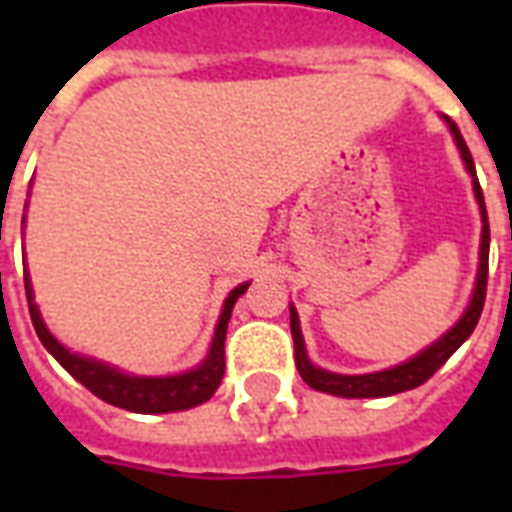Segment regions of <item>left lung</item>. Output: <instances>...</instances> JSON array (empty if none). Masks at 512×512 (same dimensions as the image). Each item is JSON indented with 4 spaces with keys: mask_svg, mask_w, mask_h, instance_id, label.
<instances>
[{
    "mask_svg": "<svg viewBox=\"0 0 512 512\" xmlns=\"http://www.w3.org/2000/svg\"><path fill=\"white\" fill-rule=\"evenodd\" d=\"M444 123L450 126V134L455 139V145L461 150L463 164L466 172L472 175V189L474 200L480 205V219H483V233H480V263H477V279H474L472 299L466 304V310L458 321L452 323L447 332L441 334L436 343H430L428 348H422L419 354H414L406 362H400L395 367H386L378 373H362V376H343V373H332V370H323V367L312 365L310 356H307V345H304V334H301L299 312L296 307H290V334H293V348H296V367H299L301 378L326 395L337 397H389L397 392H408L414 386L425 384L436 370H439L447 359H450L458 348H461L469 334L474 332V326L480 321V312L485 304V285H488V244H491V230H488V213H485V200L483 189L477 183V172H474V161L469 147L463 142L461 131L452 123L450 117H444Z\"/></svg>",
    "mask_w": 512,
    "mask_h": 512,
    "instance_id": "1",
    "label": "left lung"
}]
</instances>
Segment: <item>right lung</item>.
<instances>
[{
  "label": "right lung",
  "mask_w": 512,
  "mask_h": 512,
  "mask_svg": "<svg viewBox=\"0 0 512 512\" xmlns=\"http://www.w3.org/2000/svg\"><path fill=\"white\" fill-rule=\"evenodd\" d=\"M24 288H27L29 315H32V323H35V332H38L40 343L46 345V351L79 384H84L95 397H101V400H106V403H112L117 408L136 411V414H169V411H186V408L200 406L205 400H211L213 392L219 389L224 376V337H227V323H230V315H233L235 301L244 296L249 282H244V285H238V288L227 293L222 315H219V323H216V332H213L211 348H208V356L197 367H191L186 373H175V376H131L126 370L109 365V362H101V359L76 354L71 348H65L49 332V326L43 323V318H40L29 271H24Z\"/></svg>",
  "instance_id": "obj_1"
}]
</instances>
